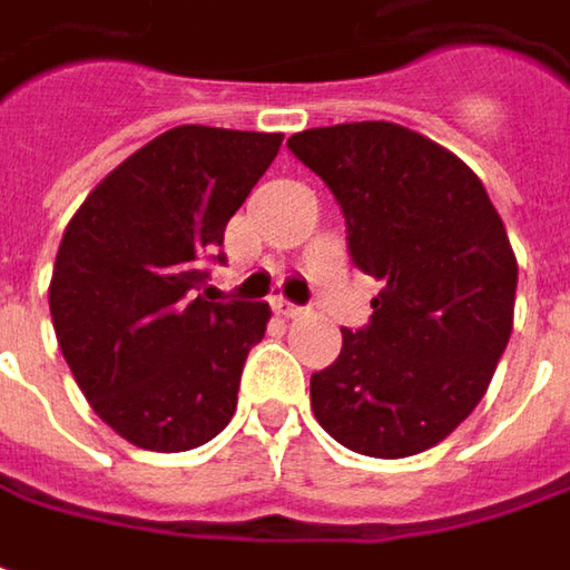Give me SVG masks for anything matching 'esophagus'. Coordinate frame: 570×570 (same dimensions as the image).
Returning <instances> with one entry per match:
<instances>
[{"label": "esophagus", "instance_id": "esophagus-1", "mask_svg": "<svg viewBox=\"0 0 570 570\" xmlns=\"http://www.w3.org/2000/svg\"><path fill=\"white\" fill-rule=\"evenodd\" d=\"M271 306H274V312H277V315H284V318H299V315H303V309H299V306H293V303H289V299H284V296H277Z\"/></svg>", "mask_w": 570, "mask_h": 570}]
</instances>
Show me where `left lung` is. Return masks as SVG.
Instances as JSON below:
<instances>
[{
  "instance_id": "left-lung-1",
  "label": "left lung",
  "mask_w": 570,
  "mask_h": 570,
  "mask_svg": "<svg viewBox=\"0 0 570 570\" xmlns=\"http://www.w3.org/2000/svg\"><path fill=\"white\" fill-rule=\"evenodd\" d=\"M344 210L360 271L383 281L363 332L312 373L315 421L360 456L405 459L475 411L513 332L517 255L479 175L389 120L286 139Z\"/></svg>"
}]
</instances>
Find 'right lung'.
Here are the masks:
<instances>
[{"instance_id": "add662e5", "label": "right lung", "mask_w": 570, "mask_h": 570, "mask_svg": "<svg viewBox=\"0 0 570 570\" xmlns=\"http://www.w3.org/2000/svg\"><path fill=\"white\" fill-rule=\"evenodd\" d=\"M284 134L185 124L101 178L69 219L50 277L60 351L95 414L139 450L223 431L267 303H207L197 258L281 153Z\"/></svg>"}]
</instances>
